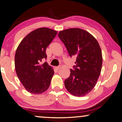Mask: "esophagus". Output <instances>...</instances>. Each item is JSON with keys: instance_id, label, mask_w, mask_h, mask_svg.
<instances>
[{"instance_id": "esophagus-1", "label": "esophagus", "mask_w": 122, "mask_h": 122, "mask_svg": "<svg viewBox=\"0 0 122 122\" xmlns=\"http://www.w3.org/2000/svg\"><path fill=\"white\" fill-rule=\"evenodd\" d=\"M61 68V66H57V67H55V68L57 70H60V68Z\"/></svg>"}]
</instances>
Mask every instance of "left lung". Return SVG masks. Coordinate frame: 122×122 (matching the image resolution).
I'll return each instance as SVG.
<instances>
[{
  "mask_svg": "<svg viewBox=\"0 0 122 122\" xmlns=\"http://www.w3.org/2000/svg\"><path fill=\"white\" fill-rule=\"evenodd\" d=\"M58 36L70 57L76 56V65L70 70L65 86L73 96L86 95L95 86L102 69V51L98 42L89 32L78 28L61 31Z\"/></svg>",
  "mask_w": 122,
  "mask_h": 122,
  "instance_id": "obj_1",
  "label": "left lung"
}]
</instances>
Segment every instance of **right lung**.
<instances>
[{"instance_id": "obj_1", "label": "right lung", "mask_w": 122, "mask_h": 122, "mask_svg": "<svg viewBox=\"0 0 122 122\" xmlns=\"http://www.w3.org/2000/svg\"><path fill=\"white\" fill-rule=\"evenodd\" d=\"M57 31L46 27L37 29L29 33L20 42L15 55L16 75L27 91L40 94L46 91L50 85L54 71L45 62L46 50Z\"/></svg>"}]
</instances>
